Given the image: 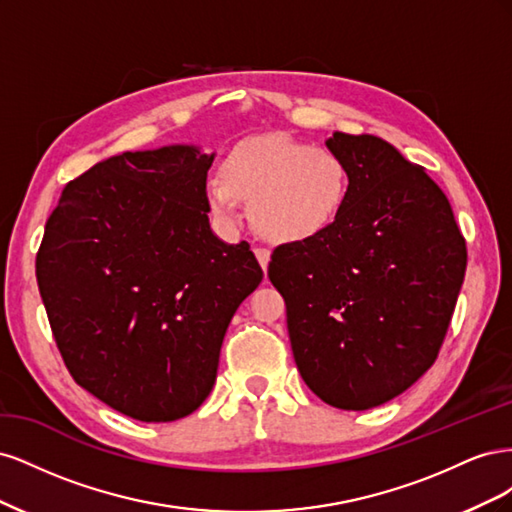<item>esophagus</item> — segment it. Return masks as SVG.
<instances>
[{"instance_id": "obj_1", "label": "esophagus", "mask_w": 512, "mask_h": 512, "mask_svg": "<svg viewBox=\"0 0 512 512\" xmlns=\"http://www.w3.org/2000/svg\"><path fill=\"white\" fill-rule=\"evenodd\" d=\"M254 254H256V258H258V262H260V267H262V271L267 273V267H269V260H271V252L267 250V247H256L254 250Z\"/></svg>"}]
</instances>
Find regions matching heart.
Here are the masks:
<instances>
[{
	"mask_svg": "<svg viewBox=\"0 0 512 512\" xmlns=\"http://www.w3.org/2000/svg\"><path fill=\"white\" fill-rule=\"evenodd\" d=\"M205 205L224 224L239 220V200L273 243H307L329 232L348 205L350 170L329 147L284 134L239 143L205 181Z\"/></svg>",
	"mask_w": 512,
	"mask_h": 512,
	"instance_id": "b5f03b06",
	"label": "heart"
}]
</instances>
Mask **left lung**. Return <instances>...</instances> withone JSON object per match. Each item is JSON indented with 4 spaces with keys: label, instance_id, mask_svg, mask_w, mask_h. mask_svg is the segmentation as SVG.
Returning <instances> with one entry per match:
<instances>
[{
    "label": "left lung",
    "instance_id": "obj_1",
    "mask_svg": "<svg viewBox=\"0 0 512 512\" xmlns=\"http://www.w3.org/2000/svg\"><path fill=\"white\" fill-rule=\"evenodd\" d=\"M350 170L337 224L277 247L269 280L286 301L294 363L324 404L367 410L436 363L466 275V239L427 170L378 136L335 132Z\"/></svg>",
    "mask_w": 512,
    "mask_h": 512
}]
</instances>
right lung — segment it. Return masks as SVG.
Instances as JSON below:
<instances>
[{
  "label": "right lung",
  "mask_w": 512,
  "mask_h": 512,
  "mask_svg": "<svg viewBox=\"0 0 512 512\" xmlns=\"http://www.w3.org/2000/svg\"><path fill=\"white\" fill-rule=\"evenodd\" d=\"M211 162L183 145L98 162L61 190L36 256L70 376L143 423L200 408L230 318L262 282L250 243L211 232Z\"/></svg>",
  "instance_id": "add662e5"
}]
</instances>
